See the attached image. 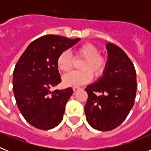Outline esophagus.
Listing matches in <instances>:
<instances>
[{
  "mask_svg": "<svg viewBox=\"0 0 151 151\" xmlns=\"http://www.w3.org/2000/svg\"><path fill=\"white\" fill-rule=\"evenodd\" d=\"M81 88L80 87H73V90L74 91V92H77V91H78V90H80Z\"/></svg>",
  "mask_w": 151,
  "mask_h": 151,
  "instance_id": "1",
  "label": "esophagus"
}]
</instances>
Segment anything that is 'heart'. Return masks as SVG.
I'll use <instances>...</instances> for the list:
<instances>
[{
    "instance_id": "b5f03b06",
    "label": "heart",
    "mask_w": 151,
    "mask_h": 151,
    "mask_svg": "<svg viewBox=\"0 0 151 151\" xmlns=\"http://www.w3.org/2000/svg\"><path fill=\"white\" fill-rule=\"evenodd\" d=\"M76 58L84 59L80 66L81 71L71 72L63 77V83L66 86H79L92 79V73L95 77L101 75L105 69L106 59L99 55V49L92 44L87 43L79 46L75 50ZM73 58L68 51H64L57 59V66L60 71L66 73L72 69Z\"/></svg>"
}]
</instances>
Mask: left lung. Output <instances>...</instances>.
<instances>
[{
	"label": "left lung",
	"mask_w": 151,
	"mask_h": 151,
	"mask_svg": "<svg viewBox=\"0 0 151 151\" xmlns=\"http://www.w3.org/2000/svg\"><path fill=\"white\" fill-rule=\"evenodd\" d=\"M108 58L103 75L87 85L86 119L99 131H110L119 126L134 105L136 72L133 63L122 48L106 45Z\"/></svg>",
	"instance_id": "1"
}]
</instances>
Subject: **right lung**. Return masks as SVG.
Returning a JSON list of instances; mask_svg holds the SVG:
<instances>
[{
    "label": "right lung",
    "instance_id": "add662e5",
    "mask_svg": "<svg viewBox=\"0 0 151 151\" xmlns=\"http://www.w3.org/2000/svg\"><path fill=\"white\" fill-rule=\"evenodd\" d=\"M81 38L45 35L29 44L15 65L13 92L26 121L37 129L48 130L62 122L72 88H52L61 82L57 59Z\"/></svg>",
    "mask_w": 151,
    "mask_h": 151
}]
</instances>
